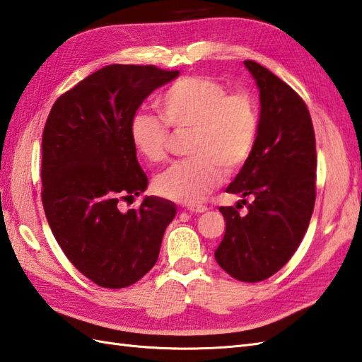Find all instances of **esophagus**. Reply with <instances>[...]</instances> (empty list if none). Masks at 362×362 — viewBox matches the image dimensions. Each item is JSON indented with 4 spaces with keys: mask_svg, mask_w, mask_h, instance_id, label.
Here are the masks:
<instances>
[{
    "mask_svg": "<svg viewBox=\"0 0 362 362\" xmlns=\"http://www.w3.org/2000/svg\"><path fill=\"white\" fill-rule=\"evenodd\" d=\"M188 211H191V213H196V214H200V213H206V211H208V206H205V205H194V206H188Z\"/></svg>",
    "mask_w": 362,
    "mask_h": 362,
    "instance_id": "1",
    "label": "esophagus"
}]
</instances>
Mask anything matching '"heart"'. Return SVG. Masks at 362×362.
<instances>
[{
	"label": "heart",
	"mask_w": 362,
	"mask_h": 362,
	"mask_svg": "<svg viewBox=\"0 0 362 362\" xmlns=\"http://www.w3.org/2000/svg\"><path fill=\"white\" fill-rule=\"evenodd\" d=\"M157 106L163 119L140 112L131 122V139L139 153L153 163L166 160L171 128L188 131L192 157L175 162L156 180L160 196L194 205L222 182L223 171L234 174L250 160L259 134V111L245 90L206 75L180 78L165 89ZM224 170H222L221 168Z\"/></svg>",
	"instance_id": "b5f03b06"
}]
</instances>
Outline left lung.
Instances as JSON below:
<instances>
[{"label":"left lung","mask_w":362,"mask_h":362,"mask_svg":"<svg viewBox=\"0 0 362 362\" xmlns=\"http://www.w3.org/2000/svg\"><path fill=\"white\" fill-rule=\"evenodd\" d=\"M243 64L259 86V134L250 160L226 191L242 196L248 213L238 211L240 204L219 208L226 230L214 257L234 279L260 282L288 262L308 228L316 200V140L298 92L259 63Z\"/></svg>","instance_id":"obj_1"}]
</instances>
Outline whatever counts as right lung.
<instances>
[{
  "label": "right lung",
  "mask_w": 362,
  "mask_h": 362,
  "mask_svg": "<svg viewBox=\"0 0 362 362\" xmlns=\"http://www.w3.org/2000/svg\"><path fill=\"white\" fill-rule=\"evenodd\" d=\"M179 75L153 64H111L58 97L41 141V200L50 230L77 270L105 288H124L157 262L175 206L145 197L131 122L151 92Z\"/></svg>",
  "instance_id": "1"
}]
</instances>
